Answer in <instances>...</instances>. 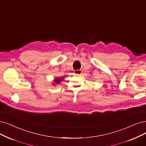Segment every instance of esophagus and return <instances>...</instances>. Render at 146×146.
<instances>
[{
	"mask_svg": "<svg viewBox=\"0 0 146 146\" xmlns=\"http://www.w3.org/2000/svg\"><path fill=\"white\" fill-rule=\"evenodd\" d=\"M81 73H82L81 70H75L74 71L75 75H81Z\"/></svg>",
	"mask_w": 146,
	"mask_h": 146,
	"instance_id": "obj_1",
	"label": "esophagus"
}]
</instances>
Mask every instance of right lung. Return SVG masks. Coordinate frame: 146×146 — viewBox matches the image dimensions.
I'll list each match as a JSON object with an SVG mask.
<instances>
[{
	"mask_svg": "<svg viewBox=\"0 0 146 146\" xmlns=\"http://www.w3.org/2000/svg\"><path fill=\"white\" fill-rule=\"evenodd\" d=\"M63 77H57L56 78H55L53 81V83L52 84L53 86H55V84H59L63 80Z\"/></svg>",
	"mask_w": 146,
	"mask_h": 146,
	"instance_id": "1",
	"label": "right lung"
}]
</instances>
